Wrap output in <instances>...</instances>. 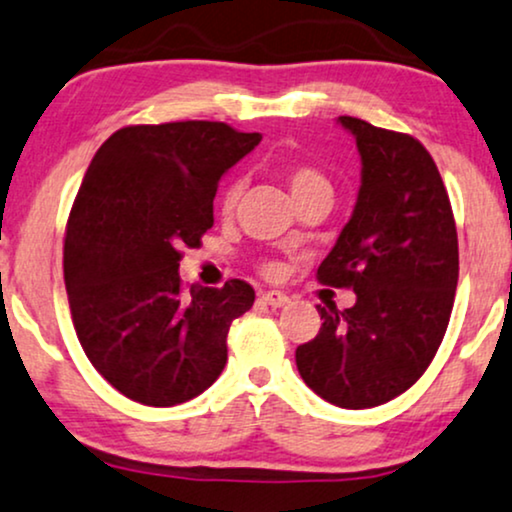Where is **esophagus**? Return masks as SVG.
Returning a JSON list of instances; mask_svg holds the SVG:
<instances>
[{
  "mask_svg": "<svg viewBox=\"0 0 512 512\" xmlns=\"http://www.w3.org/2000/svg\"><path fill=\"white\" fill-rule=\"evenodd\" d=\"M260 300L269 307H283V305H288V300H291V298H288V295L281 293V291H264L260 295Z\"/></svg>",
  "mask_w": 512,
  "mask_h": 512,
  "instance_id": "1",
  "label": "esophagus"
}]
</instances>
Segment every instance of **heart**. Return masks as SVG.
Segmentation results:
<instances>
[{"label":"heart","mask_w":512,"mask_h":512,"mask_svg":"<svg viewBox=\"0 0 512 512\" xmlns=\"http://www.w3.org/2000/svg\"><path fill=\"white\" fill-rule=\"evenodd\" d=\"M283 174H286V183H288V188H291L295 202L303 200V197H307V195H315V193L331 195L329 178H326L322 171L317 169V166L305 164V162H291V164H286ZM240 193H243V183L236 181V178L226 183L224 190H221V197H219L221 212L231 214L238 205Z\"/></svg>","instance_id":"obj_1"}]
</instances>
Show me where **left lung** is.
<instances>
[{
  "instance_id": "8db88e82",
  "label": "left lung",
  "mask_w": 512,
  "mask_h": 512,
  "mask_svg": "<svg viewBox=\"0 0 512 512\" xmlns=\"http://www.w3.org/2000/svg\"><path fill=\"white\" fill-rule=\"evenodd\" d=\"M360 152V190L317 279L353 288L348 310L295 350L300 377L338 408L362 410L408 391L434 360L458 286V233L432 155L412 135L338 116Z\"/></svg>"
}]
</instances>
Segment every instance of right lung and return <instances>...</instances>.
I'll return each instance as SVG.
<instances>
[{
	"mask_svg": "<svg viewBox=\"0 0 512 512\" xmlns=\"http://www.w3.org/2000/svg\"><path fill=\"white\" fill-rule=\"evenodd\" d=\"M260 140L219 121L126 126L85 171L64 240L71 317L92 367L135 403H186L226 365L255 291L240 279L183 291L178 262L212 229L219 178Z\"/></svg>",
	"mask_w": 512,
	"mask_h": 512,
	"instance_id": "add662e5",
	"label": "right lung"
}]
</instances>
